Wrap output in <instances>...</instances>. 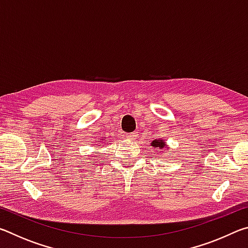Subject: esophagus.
Instances as JSON below:
<instances>
[{
  "label": "esophagus",
  "mask_w": 248,
  "mask_h": 248,
  "mask_svg": "<svg viewBox=\"0 0 248 248\" xmlns=\"http://www.w3.org/2000/svg\"><path fill=\"white\" fill-rule=\"evenodd\" d=\"M137 137H138V134L136 133V132H131V133H125L124 134V138L127 140H129V141H133V140H136L137 139Z\"/></svg>",
  "instance_id": "1"
}]
</instances>
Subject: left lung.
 Returning <instances> with one entry per match:
<instances>
[{
	"label": "left lung",
	"instance_id": "8db88e82",
	"mask_svg": "<svg viewBox=\"0 0 248 248\" xmlns=\"http://www.w3.org/2000/svg\"><path fill=\"white\" fill-rule=\"evenodd\" d=\"M151 146H152V148H158L159 150H163V149L169 150L170 149V146L167 145L166 142L164 140H162V139L153 140L152 143H151Z\"/></svg>",
	"mask_w": 248,
	"mask_h": 248
}]
</instances>
